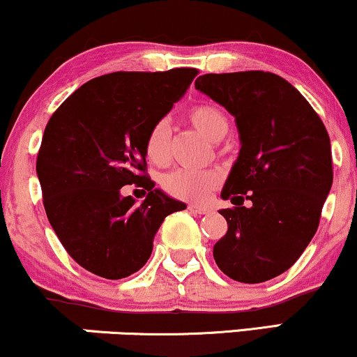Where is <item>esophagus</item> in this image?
<instances>
[{
    "label": "esophagus",
    "instance_id": "1",
    "mask_svg": "<svg viewBox=\"0 0 357 357\" xmlns=\"http://www.w3.org/2000/svg\"><path fill=\"white\" fill-rule=\"evenodd\" d=\"M188 210L196 213V215H206V213H210V208L199 206V204H190V206H188Z\"/></svg>",
    "mask_w": 357,
    "mask_h": 357
}]
</instances>
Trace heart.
<instances>
[{
	"label": "heart",
	"mask_w": 357,
	"mask_h": 357,
	"mask_svg": "<svg viewBox=\"0 0 357 357\" xmlns=\"http://www.w3.org/2000/svg\"><path fill=\"white\" fill-rule=\"evenodd\" d=\"M190 124L198 129L204 137L211 142H218L227 136L230 129V121L223 109L215 104H198L191 107L186 114ZM169 139L171 129L166 121H158L151 127L146 136L144 151L147 159L153 165L165 166L169 161ZM220 174L211 169H174L162 179V188L167 195L184 202H203L208 195L218 188Z\"/></svg>",
	"instance_id": "1"
}]
</instances>
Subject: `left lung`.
Listing matches in <instances>:
<instances>
[{
	"instance_id": "left-lung-1",
	"label": "left lung",
	"mask_w": 357,
	"mask_h": 357,
	"mask_svg": "<svg viewBox=\"0 0 357 357\" xmlns=\"http://www.w3.org/2000/svg\"><path fill=\"white\" fill-rule=\"evenodd\" d=\"M195 85L235 116L241 141L221 191L235 206L220 211L228 231L213 257L233 280H270L296 264L317 231L333 186L329 134L305 97L272 72L206 73Z\"/></svg>"
}]
</instances>
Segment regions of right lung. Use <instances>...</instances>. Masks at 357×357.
<instances>
[{"mask_svg": "<svg viewBox=\"0 0 357 357\" xmlns=\"http://www.w3.org/2000/svg\"><path fill=\"white\" fill-rule=\"evenodd\" d=\"M196 75L183 67L97 77L45 127L36 155L45 211L68 255L89 272L109 280L137 272L166 216L186 208L154 190L144 142ZM127 183L148 191L141 205L120 195Z\"/></svg>", "mask_w": 357, "mask_h": 357, "instance_id": "add662e5", "label": "right lung"}]
</instances>
